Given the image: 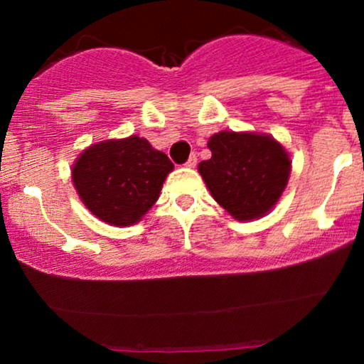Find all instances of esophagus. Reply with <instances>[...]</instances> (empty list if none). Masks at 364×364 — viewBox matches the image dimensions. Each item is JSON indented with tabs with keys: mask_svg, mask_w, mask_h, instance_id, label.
<instances>
[{
	"mask_svg": "<svg viewBox=\"0 0 364 364\" xmlns=\"http://www.w3.org/2000/svg\"><path fill=\"white\" fill-rule=\"evenodd\" d=\"M185 166H186V168H195V166H196V156H195V154H191V156L188 157Z\"/></svg>",
	"mask_w": 364,
	"mask_h": 364,
	"instance_id": "esophagus-1",
	"label": "esophagus"
}]
</instances>
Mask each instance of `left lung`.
<instances>
[{
    "mask_svg": "<svg viewBox=\"0 0 364 364\" xmlns=\"http://www.w3.org/2000/svg\"><path fill=\"white\" fill-rule=\"evenodd\" d=\"M212 157L198 164L219 205L237 220L262 217L277 203L291 161L281 144L258 133L220 132L208 140Z\"/></svg>",
    "mask_w": 364,
    "mask_h": 364,
    "instance_id": "left-lung-1",
    "label": "left lung"
}]
</instances>
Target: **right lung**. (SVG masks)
I'll return each instance as SVG.
<instances>
[{"label": "right lung", "mask_w": 364, "mask_h": 364, "mask_svg": "<svg viewBox=\"0 0 364 364\" xmlns=\"http://www.w3.org/2000/svg\"><path fill=\"white\" fill-rule=\"evenodd\" d=\"M173 168L164 152L132 135L101 141L82 152L72 179L92 214L107 224L129 225L139 223L157 202Z\"/></svg>", "instance_id": "add662e5"}]
</instances>
